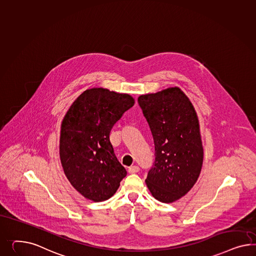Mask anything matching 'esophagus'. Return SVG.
Masks as SVG:
<instances>
[{"label": "esophagus", "mask_w": 256, "mask_h": 256, "mask_svg": "<svg viewBox=\"0 0 256 256\" xmlns=\"http://www.w3.org/2000/svg\"><path fill=\"white\" fill-rule=\"evenodd\" d=\"M140 172V168L138 166H132L128 168V172L137 173Z\"/></svg>", "instance_id": "obj_1"}]
</instances>
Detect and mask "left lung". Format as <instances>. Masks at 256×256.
Listing matches in <instances>:
<instances>
[{"label":"left lung","instance_id":"obj_1","mask_svg":"<svg viewBox=\"0 0 256 256\" xmlns=\"http://www.w3.org/2000/svg\"><path fill=\"white\" fill-rule=\"evenodd\" d=\"M138 102L154 144L146 184L154 198L172 203L193 187L200 173L203 147L198 116L179 88L142 95Z\"/></svg>","mask_w":256,"mask_h":256}]
</instances>
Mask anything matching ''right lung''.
Instances as JSON below:
<instances>
[{"instance_id": "obj_1", "label": "right lung", "mask_w": 256, "mask_h": 256, "mask_svg": "<svg viewBox=\"0 0 256 256\" xmlns=\"http://www.w3.org/2000/svg\"><path fill=\"white\" fill-rule=\"evenodd\" d=\"M134 105L128 94L104 88L86 90L63 118L60 156L70 184L100 202L112 196L126 170L110 142L112 126Z\"/></svg>"}]
</instances>
